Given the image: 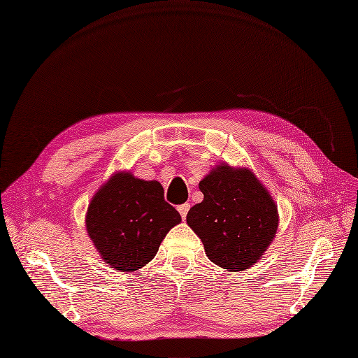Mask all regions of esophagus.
Returning <instances> with one entry per match:
<instances>
[{
  "label": "esophagus",
  "mask_w": 358,
  "mask_h": 358,
  "mask_svg": "<svg viewBox=\"0 0 358 358\" xmlns=\"http://www.w3.org/2000/svg\"><path fill=\"white\" fill-rule=\"evenodd\" d=\"M189 208H191L189 203H183V204L178 206V210H179V213H180V216H182V220H185V218H187V215H188Z\"/></svg>",
  "instance_id": "obj_1"
}]
</instances>
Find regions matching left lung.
<instances>
[{
	"instance_id": "1",
	"label": "left lung",
	"mask_w": 358,
	"mask_h": 358,
	"mask_svg": "<svg viewBox=\"0 0 358 358\" xmlns=\"http://www.w3.org/2000/svg\"><path fill=\"white\" fill-rule=\"evenodd\" d=\"M203 201L192 206L187 222L216 266L251 267L272 243L278 208L266 188L246 169L220 166L200 182Z\"/></svg>"
}]
</instances>
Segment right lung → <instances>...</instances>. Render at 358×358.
<instances>
[{"mask_svg": "<svg viewBox=\"0 0 358 358\" xmlns=\"http://www.w3.org/2000/svg\"><path fill=\"white\" fill-rule=\"evenodd\" d=\"M179 212L164 200L157 180L117 173L95 194L86 215V230L104 262L121 272H134L158 252Z\"/></svg>", "mask_w": 358, "mask_h": 358, "instance_id": "right-lung-1", "label": "right lung"}]
</instances>
